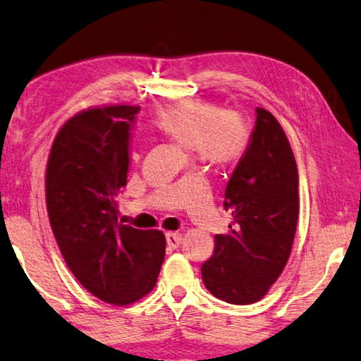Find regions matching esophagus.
<instances>
[{
    "instance_id": "esophagus-1",
    "label": "esophagus",
    "mask_w": 361,
    "mask_h": 361,
    "mask_svg": "<svg viewBox=\"0 0 361 361\" xmlns=\"http://www.w3.org/2000/svg\"><path fill=\"white\" fill-rule=\"evenodd\" d=\"M165 238H167V245H169L170 249L180 247V244L183 241V238H181L180 233H167V234H165Z\"/></svg>"
}]
</instances>
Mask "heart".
Segmentation results:
<instances>
[{"instance_id": "heart-1", "label": "heart", "mask_w": 361, "mask_h": 361, "mask_svg": "<svg viewBox=\"0 0 361 361\" xmlns=\"http://www.w3.org/2000/svg\"><path fill=\"white\" fill-rule=\"evenodd\" d=\"M159 133L196 154L209 167L236 164L247 151L250 133L238 114L209 101L185 99L159 109L151 118Z\"/></svg>"}]
</instances>
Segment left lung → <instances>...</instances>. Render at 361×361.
<instances>
[{"label":"left lung","instance_id":"left-lung-1","mask_svg":"<svg viewBox=\"0 0 361 361\" xmlns=\"http://www.w3.org/2000/svg\"><path fill=\"white\" fill-rule=\"evenodd\" d=\"M247 151L225 191L233 223L215 234L214 255L201 268L205 288L234 305L259 302L283 273L299 219V173L281 125L257 107Z\"/></svg>","mask_w":361,"mask_h":361}]
</instances>
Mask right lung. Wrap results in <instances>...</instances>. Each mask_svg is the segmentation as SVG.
<instances>
[{"label":"right lung","instance_id":"obj_1","mask_svg":"<svg viewBox=\"0 0 361 361\" xmlns=\"http://www.w3.org/2000/svg\"><path fill=\"white\" fill-rule=\"evenodd\" d=\"M138 111L118 104L78 112L57 131L47 167V209L61 254L80 284L112 305L149 294L165 257L162 231L117 220Z\"/></svg>","mask_w":361,"mask_h":361}]
</instances>
